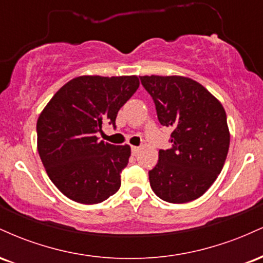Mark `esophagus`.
Listing matches in <instances>:
<instances>
[{"label":"esophagus","instance_id":"esophagus-1","mask_svg":"<svg viewBox=\"0 0 263 263\" xmlns=\"http://www.w3.org/2000/svg\"><path fill=\"white\" fill-rule=\"evenodd\" d=\"M141 147H137V146H132L131 147V151H132V155H137L138 152H140Z\"/></svg>","mask_w":263,"mask_h":263}]
</instances>
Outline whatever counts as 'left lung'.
I'll return each instance as SVG.
<instances>
[{"mask_svg": "<svg viewBox=\"0 0 263 263\" xmlns=\"http://www.w3.org/2000/svg\"><path fill=\"white\" fill-rule=\"evenodd\" d=\"M140 78L161 125L173 128L172 148L159 149L158 163L148 172L151 188L168 203L195 200L215 182L228 156L230 132L224 107L190 78Z\"/></svg>", "mask_w": 263, "mask_h": 263, "instance_id": "obj_1", "label": "left lung"}]
</instances>
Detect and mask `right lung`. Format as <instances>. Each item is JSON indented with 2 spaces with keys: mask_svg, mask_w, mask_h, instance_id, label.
Returning a JSON list of instances; mask_svg holds the SVG:
<instances>
[{
  "mask_svg": "<svg viewBox=\"0 0 263 263\" xmlns=\"http://www.w3.org/2000/svg\"><path fill=\"white\" fill-rule=\"evenodd\" d=\"M138 86L136 75H83L60 87L39 115V157L65 197L98 204L120 189L131 148L99 141L98 134L106 122L115 126L117 112Z\"/></svg>",
  "mask_w": 263,
  "mask_h": 263,
  "instance_id": "1",
  "label": "right lung"
}]
</instances>
